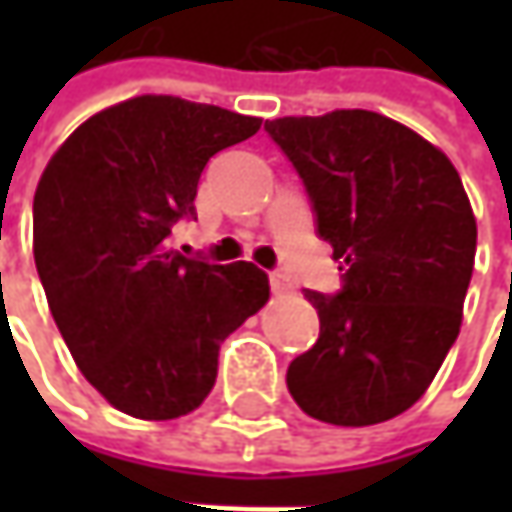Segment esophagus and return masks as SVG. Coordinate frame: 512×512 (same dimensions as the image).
Instances as JSON below:
<instances>
[{"instance_id": "obj_1", "label": "esophagus", "mask_w": 512, "mask_h": 512, "mask_svg": "<svg viewBox=\"0 0 512 512\" xmlns=\"http://www.w3.org/2000/svg\"><path fill=\"white\" fill-rule=\"evenodd\" d=\"M290 279H287L285 273H282V270H273V273H270V290H273V293H276V296H282V293H290Z\"/></svg>"}]
</instances>
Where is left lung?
Returning <instances> with one entry per match:
<instances>
[{"instance_id":"left-lung-1","label":"left lung","mask_w":512,"mask_h":512,"mask_svg":"<svg viewBox=\"0 0 512 512\" xmlns=\"http://www.w3.org/2000/svg\"><path fill=\"white\" fill-rule=\"evenodd\" d=\"M299 173L342 270L336 296L305 290L319 339L287 367L307 416L379 424L422 399L462 327L476 219L442 150L373 110L265 122Z\"/></svg>"}]
</instances>
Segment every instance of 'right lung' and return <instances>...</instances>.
<instances>
[{"instance_id": "1", "label": "right lung", "mask_w": 512, "mask_h": 512, "mask_svg": "<svg viewBox=\"0 0 512 512\" xmlns=\"http://www.w3.org/2000/svg\"><path fill=\"white\" fill-rule=\"evenodd\" d=\"M262 125L216 105L136 96L90 116L33 196V259L73 362L116 410L165 422L205 402L219 344L270 299L250 262L168 247L199 176Z\"/></svg>"}]
</instances>
